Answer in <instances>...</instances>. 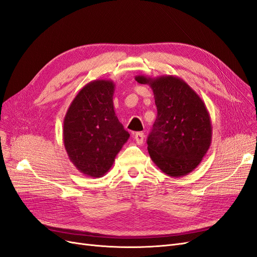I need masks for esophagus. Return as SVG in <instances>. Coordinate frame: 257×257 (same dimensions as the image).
<instances>
[{
  "label": "esophagus",
  "mask_w": 257,
  "mask_h": 257,
  "mask_svg": "<svg viewBox=\"0 0 257 257\" xmlns=\"http://www.w3.org/2000/svg\"><path fill=\"white\" fill-rule=\"evenodd\" d=\"M134 138L138 145H143L144 141H145V134L144 133H136Z\"/></svg>",
  "instance_id": "1"
}]
</instances>
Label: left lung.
I'll return each instance as SVG.
<instances>
[{"label":"left lung","mask_w":257,"mask_h":257,"mask_svg":"<svg viewBox=\"0 0 257 257\" xmlns=\"http://www.w3.org/2000/svg\"><path fill=\"white\" fill-rule=\"evenodd\" d=\"M135 80L150 85L158 109L147 141L150 158L169 177L190 174L200 164L212 139L211 120L203 99L176 76L139 75Z\"/></svg>","instance_id":"left-lung-1"}]
</instances>
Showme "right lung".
<instances>
[{"instance_id":"obj_1","label":"right lung","mask_w":257,"mask_h":257,"mask_svg":"<svg viewBox=\"0 0 257 257\" xmlns=\"http://www.w3.org/2000/svg\"><path fill=\"white\" fill-rule=\"evenodd\" d=\"M114 83L98 79L87 83L73 99L63 121V141L69 160L83 175L103 177L127 142L113 109Z\"/></svg>"}]
</instances>
